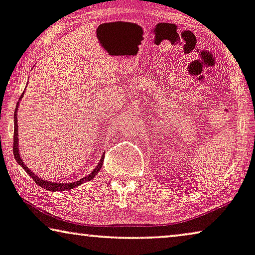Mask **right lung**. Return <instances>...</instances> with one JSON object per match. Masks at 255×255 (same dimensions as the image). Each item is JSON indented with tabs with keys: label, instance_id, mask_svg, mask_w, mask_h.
<instances>
[{
	"label": "right lung",
	"instance_id": "add662e5",
	"mask_svg": "<svg viewBox=\"0 0 255 255\" xmlns=\"http://www.w3.org/2000/svg\"><path fill=\"white\" fill-rule=\"evenodd\" d=\"M22 98V94L20 98H19V101H20ZM18 106H19V102H17V105H16V110H14V130H13V155H14V159H16L17 162L19 165H20L22 168L25 169V172L28 174V175L33 178V181L35 182V183L39 185V187L43 188L45 190H49V191H65V190H70V189H73V188H77L78 185L85 183L87 181H90L91 178H94L96 176V174L100 172V169L102 168V165H103L104 162V157L101 159L100 160V164L96 166V168H95L93 172H91L89 175H87L86 177L81 178V180L79 181H75V182H72V183H56V182H50V181H44L42 178L37 177L35 174H34L32 170H30L27 166L24 164V161H22V159L20 158V154H19V150H18V124H17V110H18Z\"/></svg>",
	"mask_w": 255,
	"mask_h": 255
}]
</instances>
